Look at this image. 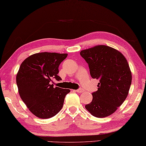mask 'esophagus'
I'll use <instances>...</instances> for the list:
<instances>
[{
    "label": "esophagus",
    "instance_id": "esophagus-1",
    "mask_svg": "<svg viewBox=\"0 0 146 146\" xmlns=\"http://www.w3.org/2000/svg\"><path fill=\"white\" fill-rule=\"evenodd\" d=\"M76 92H78V93H82V92H84V90H83V89H82V88H79L78 90H76Z\"/></svg>",
    "mask_w": 146,
    "mask_h": 146
}]
</instances>
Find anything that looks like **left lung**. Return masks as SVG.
<instances>
[{
  "mask_svg": "<svg viewBox=\"0 0 146 146\" xmlns=\"http://www.w3.org/2000/svg\"><path fill=\"white\" fill-rule=\"evenodd\" d=\"M80 55L88 64L90 75L99 80L98 90L91 103L85 105L93 116L104 118L115 111L127 97L132 73L126 58L110 46L97 45L84 49Z\"/></svg>",
  "mask_w": 146,
  "mask_h": 146,
  "instance_id": "obj_1",
  "label": "left lung"
}]
</instances>
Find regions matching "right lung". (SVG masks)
<instances>
[{"mask_svg":"<svg viewBox=\"0 0 146 146\" xmlns=\"http://www.w3.org/2000/svg\"><path fill=\"white\" fill-rule=\"evenodd\" d=\"M68 54L39 52L29 56L21 63L16 75L18 92L29 111L40 119H49L63 107L65 96L70 92L51 84L58 81V67Z\"/></svg>","mask_w":146,"mask_h":146,"instance_id":"obj_1","label":"right lung"}]
</instances>
